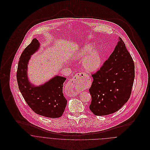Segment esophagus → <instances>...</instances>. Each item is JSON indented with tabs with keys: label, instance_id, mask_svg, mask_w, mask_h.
<instances>
[{
	"label": "esophagus",
	"instance_id": "34e87169",
	"mask_svg": "<svg viewBox=\"0 0 150 150\" xmlns=\"http://www.w3.org/2000/svg\"><path fill=\"white\" fill-rule=\"evenodd\" d=\"M84 76H85V73H79L76 74L69 81L67 86L70 89H71L73 91V93H76L79 89L81 87L82 84L80 80L81 79L84 77Z\"/></svg>",
	"mask_w": 150,
	"mask_h": 150
}]
</instances>
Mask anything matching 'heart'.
<instances>
[{"mask_svg":"<svg viewBox=\"0 0 150 150\" xmlns=\"http://www.w3.org/2000/svg\"><path fill=\"white\" fill-rule=\"evenodd\" d=\"M94 44L90 43L81 50L77 57L81 60H84L83 65L86 70L89 73L98 70L102 64L103 55L100 48H97L93 51Z\"/></svg>","mask_w":150,"mask_h":150,"instance_id":"1","label":"heart"}]
</instances>
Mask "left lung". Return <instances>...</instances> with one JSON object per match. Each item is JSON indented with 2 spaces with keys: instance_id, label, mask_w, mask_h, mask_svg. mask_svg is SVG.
I'll return each mask as SVG.
<instances>
[{
  "instance_id": "obj_1",
  "label": "left lung",
  "mask_w": 150,
  "mask_h": 150,
  "mask_svg": "<svg viewBox=\"0 0 150 150\" xmlns=\"http://www.w3.org/2000/svg\"><path fill=\"white\" fill-rule=\"evenodd\" d=\"M92 77L89 108L95 115L112 114L128 102L134 82V64L122 39L119 38L114 51Z\"/></svg>"
}]
</instances>
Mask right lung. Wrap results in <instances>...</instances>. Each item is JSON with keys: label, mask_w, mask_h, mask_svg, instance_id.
<instances>
[{"label": "right lung", "mask_w": 150, "mask_h": 150, "mask_svg": "<svg viewBox=\"0 0 150 150\" xmlns=\"http://www.w3.org/2000/svg\"><path fill=\"white\" fill-rule=\"evenodd\" d=\"M39 47L40 43L35 38L22 52L17 71L18 88L25 102L35 112L45 117L59 118L62 115L67 105L63 93V86L66 79L55 76L39 86L30 84L28 79L29 60Z\"/></svg>", "instance_id": "right-lung-1"}]
</instances>
